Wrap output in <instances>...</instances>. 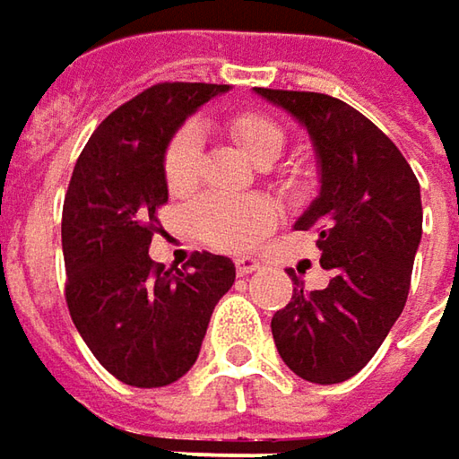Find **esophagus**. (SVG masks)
Returning <instances> with one entry per match:
<instances>
[{
  "mask_svg": "<svg viewBox=\"0 0 459 459\" xmlns=\"http://www.w3.org/2000/svg\"><path fill=\"white\" fill-rule=\"evenodd\" d=\"M259 269V259L256 256H238L236 259V274L238 277H247L251 272H256Z\"/></svg>",
  "mask_w": 459,
  "mask_h": 459,
  "instance_id": "1",
  "label": "esophagus"
}]
</instances>
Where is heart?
Here are the masks:
<instances>
[{
  "mask_svg": "<svg viewBox=\"0 0 459 459\" xmlns=\"http://www.w3.org/2000/svg\"><path fill=\"white\" fill-rule=\"evenodd\" d=\"M230 133L238 146L254 161L267 164L285 143V130L277 120L262 112H241L230 120ZM203 130L197 123H187L171 135L164 151V182L171 195H187L195 190L200 177ZM192 230L215 249L241 251L251 247L272 223V208L259 195L226 197L205 195L190 210Z\"/></svg>",
  "mask_w": 459,
  "mask_h": 459,
  "instance_id": "heart-1",
  "label": "heart"
}]
</instances>
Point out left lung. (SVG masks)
<instances>
[{"label":"left lung","instance_id":"obj_1","mask_svg":"<svg viewBox=\"0 0 459 459\" xmlns=\"http://www.w3.org/2000/svg\"><path fill=\"white\" fill-rule=\"evenodd\" d=\"M308 130L321 192L295 221L316 230L324 290L295 282L292 300L272 318L282 362L298 377L333 385L372 359L406 306L413 256L421 241V190L398 146L362 112L318 91L256 87Z\"/></svg>","mask_w":459,"mask_h":459}]
</instances>
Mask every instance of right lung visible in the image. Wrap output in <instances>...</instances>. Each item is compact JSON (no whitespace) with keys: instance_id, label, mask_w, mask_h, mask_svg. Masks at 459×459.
Listing matches in <instances>:
<instances>
[{"instance_id":"obj_1","label":"right lung","mask_w":459,"mask_h":459,"mask_svg":"<svg viewBox=\"0 0 459 459\" xmlns=\"http://www.w3.org/2000/svg\"><path fill=\"white\" fill-rule=\"evenodd\" d=\"M223 91L229 84H153L100 123L71 174L61 218L66 306L91 354L126 385L179 380L236 280L229 256L210 251H195L177 272L149 256L156 210L169 200L167 143Z\"/></svg>"}]
</instances>
